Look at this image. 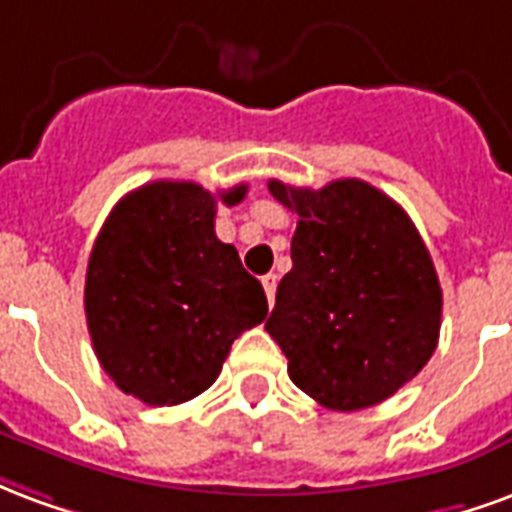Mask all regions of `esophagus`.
<instances>
[{"label":"esophagus","mask_w":512,"mask_h":512,"mask_svg":"<svg viewBox=\"0 0 512 512\" xmlns=\"http://www.w3.org/2000/svg\"><path fill=\"white\" fill-rule=\"evenodd\" d=\"M263 290H266L268 304L274 307V296H277V277H274V274H266V277H263Z\"/></svg>","instance_id":"obj_1"}]
</instances>
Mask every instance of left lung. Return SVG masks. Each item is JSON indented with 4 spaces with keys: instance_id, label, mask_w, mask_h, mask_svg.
<instances>
[{
    "instance_id": "left-lung-1",
    "label": "left lung",
    "mask_w": 512,
    "mask_h": 512,
    "mask_svg": "<svg viewBox=\"0 0 512 512\" xmlns=\"http://www.w3.org/2000/svg\"><path fill=\"white\" fill-rule=\"evenodd\" d=\"M299 213L293 268L266 332L288 356L290 381L332 411L392 397L436 351L441 285L408 213L365 180L323 189L268 180Z\"/></svg>"
}]
</instances>
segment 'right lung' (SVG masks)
<instances>
[{
	"label": "right lung",
	"mask_w": 512,
	"mask_h": 512,
	"mask_svg": "<svg viewBox=\"0 0 512 512\" xmlns=\"http://www.w3.org/2000/svg\"><path fill=\"white\" fill-rule=\"evenodd\" d=\"M191 180H156L117 202L95 238L84 312L98 362L126 395L178 406L222 373L238 334L263 323V285L213 230L216 202Z\"/></svg>",
	"instance_id": "1"
}]
</instances>
